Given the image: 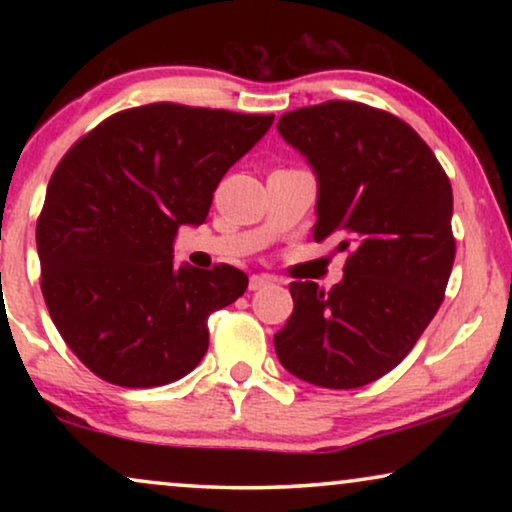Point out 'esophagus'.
Wrapping results in <instances>:
<instances>
[{
	"label": "esophagus",
	"mask_w": 512,
	"mask_h": 512,
	"mask_svg": "<svg viewBox=\"0 0 512 512\" xmlns=\"http://www.w3.org/2000/svg\"><path fill=\"white\" fill-rule=\"evenodd\" d=\"M275 282H277V279L270 277V275H251L249 277V291H261V289H265V286H270Z\"/></svg>",
	"instance_id": "1"
}]
</instances>
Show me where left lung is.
Segmentation results:
<instances>
[{"instance_id":"1","label":"left lung","mask_w":512,"mask_h":512,"mask_svg":"<svg viewBox=\"0 0 512 512\" xmlns=\"http://www.w3.org/2000/svg\"><path fill=\"white\" fill-rule=\"evenodd\" d=\"M277 130L317 174L314 240L349 251L328 293L289 286L277 359L317 387H363L408 356L443 303L457 251L450 179L408 123L361 102L289 111Z\"/></svg>"}]
</instances>
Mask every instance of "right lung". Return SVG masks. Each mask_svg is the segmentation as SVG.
Masks as SVG:
<instances>
[{
	"label": "right lung",
	"instance_id": "add662e5",
	"mask_svg": "<svg viewBox=\"0 0 512 512\" xmlns=\"http://www.w3.org/2000/svg\"><path fill=\"white\" fill-rule=\"evenodd\" d=\"M275 116L156 102L109 116L55 167L37 221L41 293L62 340L118 387H163L209 347L207 319L247 291L233 265L172 263L181 226Z\"/></svg>",
	"mask_w": 512,
	"mask_h": 512
}]
</instances>
